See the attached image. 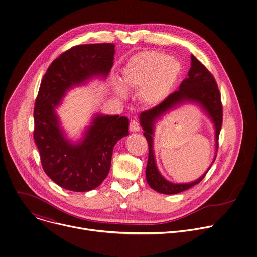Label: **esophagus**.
I'll list each match as a JSON object with an SVG mask.
<instances>
[{"instance_id":"esophagus-1","label":"esophagus","mask_w":257,"mask_h":257,"mask_svg":"<svg viewBox=\"0 0 257 257\" xmlns=\"http://www.w3.org/2000/svg\"><path fill=\"white\" fill-rule=\"evenodd\" d=\"M129 128L132 132H137L140 130V125H139V122L137 119H132L130 121V125H129Z\"/></svg>"}]
</instances>
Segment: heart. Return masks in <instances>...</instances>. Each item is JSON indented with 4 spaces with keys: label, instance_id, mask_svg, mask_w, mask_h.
<instances>
[{
    "label": "heart",
    "instance_id": "1",
    "mask_svg": "<svg viewBox=\"0 0 257 257\" xmlns=\"http://www.w3.org/2000/svg\"><path fill=\"white\" fill-rule=\"evenodd\" d=\"M181 64L166 54L145 51L133 56L122 70L121 82L127 89H140L141 99L148 104L161 102L170 92L181 73ZM116 89L121 96L125 90L119 83Z\"/></svg>",
    "mask_w": 257,
    "mask_h": 257
}]
</instances>
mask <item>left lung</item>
<instances>
[{"instance_id":"left-lung-1","label":"left lung","mask_w":257,"mask_h":257,"mask_svg":"<svg viewBox=\"0 0 257 257\" xmlns=\"http://www.w3.org/2000/svg\"><path fill=\"white\" fill-rule=\"evenodd\" d=\"M185 100L200 103L215 127L216 149L218 145V136L223 124V104L221 100V92L218 90L216 81L208 69L195 57L191 56V68L188 72V77L180 84V88L169 94L161 103L155 107L144 111L140 114V124L144 130V136L149 143V160L146 166L145 176L149 185L156 191L164 194H176L185 191L200 183L205 177L209 169L203 176L191 183L185 184H174L167 181L158 171L153 151V134L154 125L163 114L170 108ZM215 160V159H214Z\"/></svg>"}]
</instances>
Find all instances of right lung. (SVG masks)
<instances>
[{"label": "right lung", "instance_id": "right-lung-1", "mask_svg": "<svg viewBox=\"0 0 257 257\" xmlns=\"http://www.w3.org/2000/svg\"><path fill=\"white\" fill-rule=\"evenodd\" d=\"M114 44L72 47L48 68L34 104L33 139L45 173L64 189L85 192L106 178L114 146L129 134L126 117L96 116L83 140L68 141L60 129L55 107L67 89L94 75L108 74L114 64Z\"/></svg>", "mask_w": 257, "mask_h": 257}]
</instances>
